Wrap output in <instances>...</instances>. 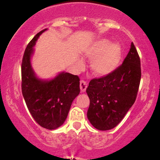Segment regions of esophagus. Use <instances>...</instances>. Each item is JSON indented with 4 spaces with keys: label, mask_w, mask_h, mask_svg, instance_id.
Wrapping results in <instances>:
<instances>
[{
    "label": "esophagus",
    "mask_w": 160,
    "mask_h": 160,
    "mask_svg": "<svg viewBox=\"0 0 160 160\" xmlns=\"http://www.w3.org/2000/svg\"><path fill=\"white\" fill-rule=\"evenodd\" d=\"M88 88V84H87L86 82L82 80L80 82V89H81V92H84L86 91V89Z\"/></svg>",
    "instance_id": "obj_1"
}]
</instances>
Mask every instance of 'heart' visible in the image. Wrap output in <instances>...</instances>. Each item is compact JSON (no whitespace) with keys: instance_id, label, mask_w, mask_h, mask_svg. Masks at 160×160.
Listing matches in <instances>:
<instances>
[{"instance_id":"heart-1","label":"heart","mask_w":160,"mask_h":160,"mask_svg":"<svg viewBox=\"0 0 160 160\" xmlns=\"http://www.w3.org/2000/svg\"><path fill=\"white\" fill-rule=\"evenodd\" d=\"M83 53L92 59L91 68L95 75L106 76L117 69L122 57V49L118 43H111L107 39L95 41L86 46Z\"/></svg>"}]
</instances>
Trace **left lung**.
<instances>
[{
    "label": "left lung",
    "instance_id": "1",
    "mask_svg": "<svg viewBox=\"0 0 160 160\" xmlns=\"http://www.w3.org/2000/svg\"><path fill=\"white\" fill-rule=\"evenodd\" d=\"M141 78L140 59L134 43L123 64L109 75L93 78L86 92L90 98L88 118L101 131L115 128L134 104Z\"/></svg>",
    "mask_w": 160,
    "mask_h": 160
}]
</instances>
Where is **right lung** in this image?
Returning <instances> with one entry per match:
<instances>
[{
	"label": "right lung",
	"instance_id": "1",
	"mask_svg": "<svg viewBox=\"0 0 160 160\" xmlns=\"http://www.w3.org/2000/svg\"><path fill=\"white\" fill-rule=\"evenodd\" d=\"M46 28L35 35L27 45L21 65L22 93L34 121L49 130L62 126L68 117L72 102L79 94V78L62 72L51 80L39 79L31 65L36 41Z\"/></svg>",
	"mask_w": 160,
	"mask_h": 160
}]
</instances>
